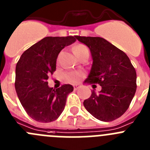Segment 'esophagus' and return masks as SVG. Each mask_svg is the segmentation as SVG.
Instances as JSON below:
<instances>
[{"instance_id":"1","label":"esophagus","mask_w":150,"mask_h":150,"mask_svg":"<svg viewBox=\"0 0 150 150\" xmlns=\"http://www.w3.org/2000/svg\"><path fill=\"white\" fill-rule=\"evenodd\" d=\"M80 85H79V84H77V85H74V90H77L78 88H80Z\"/></svg>"}]
</instances>
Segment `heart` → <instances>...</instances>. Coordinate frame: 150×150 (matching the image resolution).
Returning <instances> with one entry per match:
<instances>
[{
  "label": "heart",
  "mask_w": 150,
  "mask_h": 150,
  "mask_svg": "<svg viewBox=\"0 0 150 150\" xmlns=\"http://www.w3.org/2000/svg\"><path fill=\"white\" fill-rule=\"evenodd\" d=\"M87 48L84 46V45H77L74 47V53L75 54L80 53L82 50H86ZM82 76V74L77 71H72V72L66 73L64 74V77L68 81L71 82H76L79 80V79Z\"/></svg>",
  "instance_id": "b5f03b06"
}]
</instances>
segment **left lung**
Masks as SVG:
<instances>
[{
	"label": "left lung",
	"mask_w": 150,
	"mask_h": 150,
	"mask_svg": "<svg viewBox=\"0 0 150 150\" xmlns=\"http://www.w3.org/2000/svg\"><path fill=\"white\" fill-rule=\"evenodd\" d=\"M91 51V68L86 84H99L102 89L83 102L94 117L109 122L120 117L128 109L136 91V71L123 51L100 37L78 36ZM94 86V85H93Z\"/></svg>",
	"instance_id": "left-lung-1"
}]
</instances>
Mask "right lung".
<instances>
[{"mask_svg": "<svg viewBox=\"0 0 150 150\" xmlns=\"http://www.w3.org/2000/svg\"><path fill=\"white\" fill-rule=\"evenodd\" d=\"M76 42L74 36L45 37L23 53L16 64V93L29 116L41 123L56 120L64 110L71 85L59 88L48 86L47 80L56 71L59 53Z\"/></svg>", "mask_w": 150, "mask_h": 150, "instance_id": "obj_1", "label": "right lung"}]
</instances>
